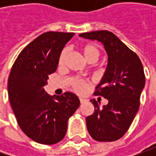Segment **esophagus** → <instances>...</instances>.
<instances>
[{
	"mask_svg": "<svg viewBox=\"0 0 156 156\" xmlns=\"http://www.w3.org/2000/svg\"><path fill=\"white\" fill-rule=\"evenodd\" d=\"M87 101V100L83 99V98H80V102L81 103H84V102H86Z\"/></svg>",
	"mask_w": 156,
	"mask_h": 156,
	"instance_id": "1",
	"label": "esophagus"
}]
</instances>
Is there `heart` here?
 <instances>
[{
	"label": "heart",
	"mask_w": 156,
	"mask_h": 156,
	"mask_svg": "<svg viewBox=\"0 0 156 156\" xmlns=\"http://www.w3.org/2000/svg\"><path fill=\"white\" fill-rule=\"evenodd\" d=\"M81 51L83 55L84 58L87 60V61H89L91 59H94L96 60L97 57L99 55V51H98V48L95 47V46L91 45V44H86V45H83L81 47ZM67 55H68V49L67 48H64L62 53H61V55H60V58H59V64L62 65L64 63V61L67 57ZM73 86H74V88H75L76 91H81L83 90L86 85L84 82L79 81V80H75L73 83Z\"/></svg>",
	"instance_id": "obj_1"
}]
</instances>
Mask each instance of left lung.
I'll list each match as a JSON object with an SVG mask.
<instances>
[{"label":"left lung","instance_id":"8db88e82","mask_svg":"<svg viewBox=\"0 0 156 156\" xmlns=\"http://www.w3.org/2000/svg\"><path fill=\"white\" fill-rule=\"evenodd\" d=\"M79 36L101 42L108 55L107 68L94 94L108 102L100 108V102L90 101L94 112L86 118L87 131L95 141H116L128 131L139 109L145 86L142 64L137 55L109 31H93Z\"/></svg>","mask_w":156,"mask_h":156}]
</instances>
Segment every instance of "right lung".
<instances>
[{
	"instance_id": "1",
	"label": "right lung",
	"mask_w": 156,
	"mask_h": 156,
	"mask_svg": "<svg viewBox=\"0 0 156 156\" xmlns=\"http://www.w3.org/2000/svg\"><path fill=\"white\" fill-rule=\"evenodd\" d=\"M74 33L46 32L20 53L12 67L8 92L21 130L41 144H55L66 135L68 120L80 106L77 95H50L44 89L56 71L61 53Z\"/></svg>"
}]
</instances>
